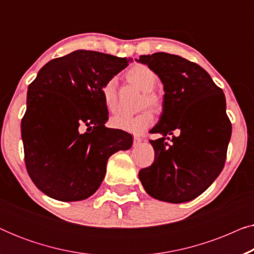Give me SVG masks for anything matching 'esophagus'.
<instances>
[{"label": "esophagus", "instance_id": "34e87169", "mask_svg": "<svg viewBox=\"0 0 254 254\" xmlns=\"http://www.w3.org/2000/svg\"><path fill=\"white\" fill-rule=\"evenodd\" d=\"M141 142H142V138H141V137H138V136H134V145H138V144H141Z\"/></svg>", "mask_w": 254, "mask_h": 254}]
</instances>
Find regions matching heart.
Listing matches in <instances>:
<instances>
[{"label":"heart","instance_id":"heart-1","mask_svg":"<svg viewBox=\"0 0 254 254\" xmlns=\"http://www.w3.org/2000/svg\"><path fill=\"white\" fill-rule=\"evenodd\" d=\"M127 79L138 89L143 91L142 107L149 106L154 110H159L162 106V99L157 93L152 91L156 88L158 77L156 72L145 64H135L127 71ZM118 82L116 78H110L100 88V95L106 110L111 113L118 111ZM111 124L114 128L128 131L131 134H142L154 124V116L150 111L138 113L136 116L120 114L112 118Z\"/></svg>","mask_w":254,"mask_h":254}]
</instances>
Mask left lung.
<instances>
[{
	"label": "left lung",
	"instance_id": "left-lung-1",
	"mask_svg": "<svg viewBox=\"0 0 254 254\" xmlns=\"http://www.w3.org/2000/svg\"><path fill=\"white\" fill-rule=\"evenodd\" d=\"M161 78L163 111L152 133L151 166L138 172L145 192L155 199L183 203L202 194L223 170L231 137L225 96L199 64L178 55L154 53L136 60ZM173 131H178L175 137ZM173 135L172 143L165 140Z\"/></svg>",
	"mask_w": 254,
	"mask_h": 254
}]
</instances>
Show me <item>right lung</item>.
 I'll use <instances>...</instances> for the list:
<instances>
[{
	"mask_svg": "<svg viewBox=\"0 0 254 254\" xmlns=\"http://www.w3.org/2000/svg\"><path fill=\"white\" fill-rule=\"evenodd\" d=\"M130 61L78 50L47 62L29 85L22 120L25 165L34 185L52 199L91 196L110 156L133 144L130 134L105 127L109 111L100 95L104 83Z\"/></svg>",
	"mask_w": 254,
	"mask_h": 254,
	"instance_id": "right-lung-1",
	"label": "right lung"
}]
</instances>
